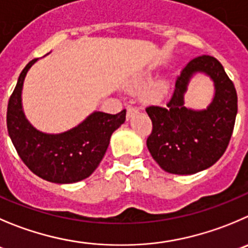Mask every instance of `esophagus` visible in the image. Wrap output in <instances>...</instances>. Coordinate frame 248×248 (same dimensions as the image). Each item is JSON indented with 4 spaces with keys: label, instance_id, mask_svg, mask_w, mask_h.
Returning a JSON list of instances; mask_svg holds the SVG:
<instances>
[{
    "label": "esophagus",
    "instance_id": "1",
    "mask_svg": "<svg viewBox=\"0 0 248 248\" xmlns=\"http://www.w3.org/2000/svg\"><path fill=\"white\" fill-rule=\"evenodd\" d=\"M136 113H138V108L129 106L128 109H126V119H130V118L133 117L134 114H136Z\"/></svg>",
    "mask_w": 248,
    "mask_h": 248
}]
</instances>
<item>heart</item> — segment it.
Masks as SVG:
<instances>
[{"label": "heart", "mask_w": 248, "mask_h": 248, "mask_svg": "<svg viewBox=\"0 0 248 248\" xmlns=\"http://www.w3.org/2000/svg\"><path fill=\"white\" fill-rule=\"evenodd\" d=\"M146 86L145 80H136L134 82L133 87L136 89V90H140V89H143ZM169 90V82L167 81L166 79H159L157 81L153 82L150 87H148L147 93H146V96L150 101L152 102H158V101L163 100L164 96L168 93Z\"/></svg>", "instance_id": "obj_1"}]
</instances>
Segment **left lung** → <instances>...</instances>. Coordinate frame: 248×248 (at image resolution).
Instances as JSON below:
<instances>
[{
	"label": "left lung",
	"instance_id": "obj_1",
	"mask_svg": "<svg viewBox=\"0 0 248 248\" xmlns=\"http://www.w3.org/2000/svg\"><path fill=\"white\" fill-rule=\"evenodd\" d=\"M196 74L214 82V97L203 110L185 106V93ZM146 112L153 125L147 139L153 159L168 173L190 175L212 167L225 152L237 114L236 90L218 60L200 56L183 69L167 107L151 106Z\"/></svg>",
	"mask_w": 248,
	"mask_h": 248
}]
</instances>
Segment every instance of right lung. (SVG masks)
I'll return each mask as SVG.
<instances>
[{
  "label": "right lung",
  "instance_id": "1",
  "mask_svg": "<svg viewBox=\"0 0 248 248\" xmlns=\"http://www.w3.org/2000/svg\"><path fill=\"white\" fill-rule=\"evenodd\" d=\"M39 61L32 60L20 73L7 108L9 138L25 166L44 180L73 184L89 178L102 161L112 134L125 122L118 114L95 110L74 128L60 134L37 130L25 117L22 93L25 77Z\"/></svg>",
  "mask_w": 248,
  "mask_h": 248
}]
</instances>
